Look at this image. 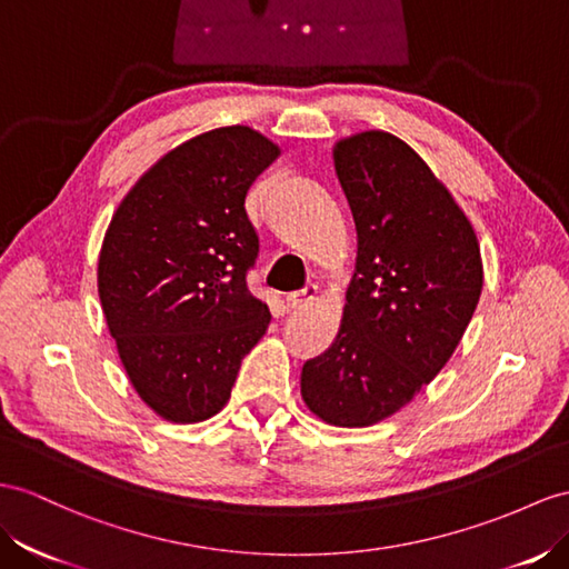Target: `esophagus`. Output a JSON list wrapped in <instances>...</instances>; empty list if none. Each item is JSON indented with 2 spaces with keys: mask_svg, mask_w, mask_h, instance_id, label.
I'll use <instances>...</instances> for the list:
<instances>
[{
  "mask_svg": "<svg viewBox=\"0 0 569 569\" xmlns=\"http://www.w3.org/2000/svg\"><path fill=\"white\" fill-rule=\"evenodd\" d=\"M312 300H317V286L315 283L302 286L300 290H293V293L286 296V305H288V308H293V310L308 308Z\"/></svg>",
  "mask_w": 569,
  "mask_h": 569,
  "instance_id": "esophagus-1",
  "label": "esophagus"
}]
</instances>
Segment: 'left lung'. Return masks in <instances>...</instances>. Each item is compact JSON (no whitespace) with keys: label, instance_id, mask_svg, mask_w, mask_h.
<instances>
[{"label":"left lung","instance_id":"left-lung-1","mask_svg":"<svg viewBox=\"0 0 569 569\" xmlns=\"http://www.w3.org/2000/svg\"><path fill=\"white\" fill-rule=\"evenodd\" d=\"M358 257L337 339L308 360L300 395L331 426L397 413L455 353L483 288L469 218L409 143L362 132L333 149Z\"/></svg>","mask_w":569,"mask_h":569}]
</instances>
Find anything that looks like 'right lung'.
<instances>
[{
  "label": "right lung",
  "mask_w": 569,
  "mask_h": 569,
  "mask_svg": "<svg viewBox=\"0 0 569 569\" xmlns=\"http://www.w3.org/2000/svg\"><path fill=\"white\" fill-rule=\"evenodd\" d=\"M279 146L221 127L166 153L129 189L98 259V296L137 395L172 423L223 409L271 312L247 273L259 236L247 189Z\"/></svg>",
  "instance_id": "obj_1"
}]
</instances>
